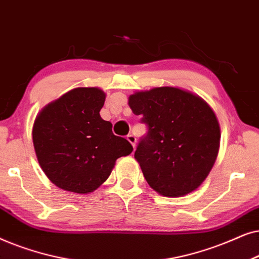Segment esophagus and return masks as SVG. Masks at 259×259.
Instances as JSON below:
<instances>
[{"mask_svg": "<svg viewBox=\"0 0 259 259\" xmlns=\"http://www.w3.org/2000/svg\"><path fill=\"white\" fill-rule=\"evenodd\" d=\"M126 140L133 144L134 148H135V146H136V137H135V135H133V134H129V135L126 136Z\"/></svg>", "mask_w": 259, "mask_h": 259, "instance_id": "1", "label": "esophagus"}]
</instances>
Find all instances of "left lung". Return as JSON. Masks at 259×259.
Segmentation results:
<instances>
[{"label": "left lung", "mask_w": 259, "mask_h": 259, "mask_svg": "<svg viewBox=\"0 0 259 259\" xmlns=\"http://www.w3.org/2000/svg\"><path fill=\"white\" fill-rule=\"evenodd\" d=\"M129 105L148 127L135 158L150 187L174 198L195 191L219 150V123L207 103L191 92L164 86L136 92Z\"/></svg>", "instance_id": "8db88e82"}]
</instances>
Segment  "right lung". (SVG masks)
Wrapping results in <instances>:
<instances>
[{
	"mask_svg": "<svg viewBox=\"0 0 259 259\" xmlns=\"http://www.w3.org/2000/svg\"><path fill=\"white\" fill-rule=\"evenodd\" d=\"M105 94L78 88L48 104L36 117L33 143L37 161L55 186L68 192L91 193L109 175L120 156L133 151L99 111Z\"/></svg>",
	"mask_w": 259,
	"mask_h": 259,
	"instance_id": "add662e5",
	"label": "right lung"
}]
</instances>
